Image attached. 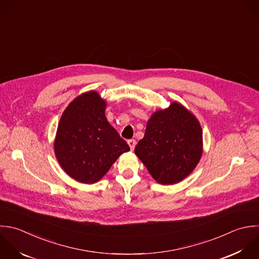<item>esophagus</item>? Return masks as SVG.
<instances>
[{"mask_svg": "<svg viewBox=\"0 0 259 259\" xmlns=\"http://www.w3.org/2000/svg\"><path fill=\"white\" fill-rule=\"evenodd\" d=\"M128 144L130 146V149L134 150V148L136 146V140L135 139H130V140H128Z\"/></svg>", "mask_w": 259, "mask_h": 259, "instance_id": "obj_1", "label": "esophagus"}]
</instances>
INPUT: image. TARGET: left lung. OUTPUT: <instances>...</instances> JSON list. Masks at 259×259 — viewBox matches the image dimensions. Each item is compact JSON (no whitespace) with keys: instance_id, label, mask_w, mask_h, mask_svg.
<instances>
[{"instance_id":"8db88e82","label":"left lung","mask_w":259,"mask_h":259,"mask_svg":"<svg viewBox=\"0 0 259 259\" xmlns=\"http://www.w3.org/2000/svg\"><path fill=\"white\" fill-rule=\"evenodd\" d=\"M202 147L199 121L185 107L172 103L151 116L143 139L135 147V154L157 183L172 185L194 170Z\"/></svg>"}]
</instances>
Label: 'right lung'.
<instances>
[{
    "mask_svg": "<svg viewBox=\"0 0 259 259\" xmlns=\"http://www.w3.org/2000/svg\"><path fill=\"white\" fill-rule=\"evenodd\" d=\"M106 103L98 93L74 99L58 123L54 151L64 171L84 184L100 181L124 152L127 142L109 124Z\"/></svg>",
    "mask_w": 259,
    "mask_h": 259,
    "instance_id": "right-lung-1",
    "label": "right lung"
}]
</instances>
